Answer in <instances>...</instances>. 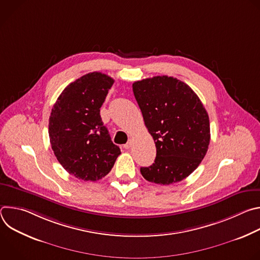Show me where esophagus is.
I'll return each instance as SVG.
<instances>
[{"label":"esophagus","instance_id":"34e87169","mask_svg":"<svg viewBox=\"0 0 260 260\" xmlns=\"http://www.w3.org/2000/svg\"><path fill=\"white\" fill-rule=\"evenodd\" d=\"M132 145H133V141L132 140H129L124 146H123V148H125V149H129V148L132 147Z\"/></svg>","mask_w":260,"mask_h":260}]
</instances>
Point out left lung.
<instances>
[{
  "label": "left lung",
  "instance_id": "left-lung-1",
  "mask_svg": "<svg viewBox=\"0 0 260 260\" xmlns=\"http://www.w3.org/2000/svg\"><path fill=\"white\" fill-rule=\"evenodd\" d=\"M133 91L156 157L141 168L149 182L170 185L188 177L204 159L210 144V121L197 93L174 77L155 76L133 84Z\"/></svg>",
  "mask_w": 260,
  "mask_h": 260
}]
</instances>
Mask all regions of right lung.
<instances>
[{
  "label": "right lung",
  "mask_w": 260,
  "mask_h": 260,
  "mask_svg": "<svg viewBox=\"0 0 260 260\" xmlns=\"http://www.w3.org/2000/svg\"><path fill=\"white\" fill-rule=\"evenodd\" d=\"M114 80L100 72L70 83L49 117L51 148L62 168L84 181H96L113 168L121 153L104 125L100 108Z\"/></svg>",
  "instance_id": "add662e5"
}]
</instances>
